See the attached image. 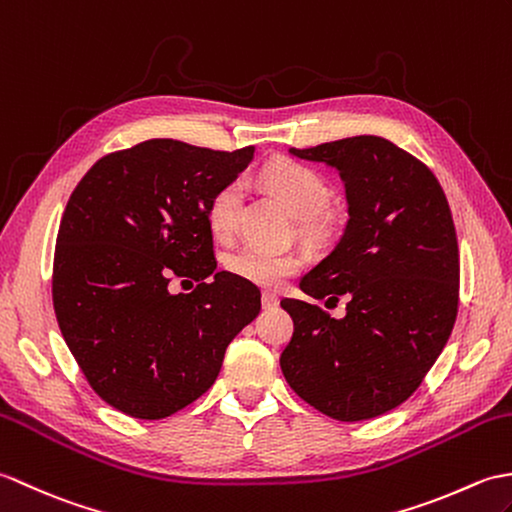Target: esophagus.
I'll list each match as a JSON object with an SVG mask.
<instances>
[{
    "label": "esophagus",
    "mask_w": 512,
    "mask_h": 512,
    "mask_svg": "<svg viewBox=\"0 0 512 512\" xmlns=\"http://www.w3.org/2000/svg\"><path fill=\"white\" fill-rule=\"evenodd\" d=\"M278 304V295L274 291H263V306L265 309H271V306Z\"/></svg>",
    "instance_id": "esophagus-1"
}]
</instances>
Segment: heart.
I'll use <instances>...</instances> for the list:
<instances>
[{"instance_id":"obj_1","label":"heart","mask_w":512,"mask_h":512,"mask_svg":"<svg viewBox=\"0 0 512 512\" xmlns=\"http://www.w3.org/2000/svg\"><path fill=\"white\" fill-rule=\"evenodd\" d=\"M260 181L287 203V208L309 227H317L331 203V188L317 170L293 160H276L260 170ZM243 203V181L232 179L214 192L208 203V223L217 236L236 230ZM234 276L260 287H278L300 269V256L260 245H241L225 256Z\"/></svg>"}]
</instances>
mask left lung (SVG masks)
Segmentation results:
<instances>
[{
	"instance_id": "8db88e82",
	"label": "left lung",
	"mask_w": 512,
	"mask_h": 512,
	"mask_svg": "<svg viewBox=\"0 0 512 512\" xmlns=\"http://www.w3.org/2000/svg\"><path fill=\"white\" fill-rule=\"evenodd\" d=\"M339 170L348 223L300 289L326 304L285 298L293 337L280 368L291 390L344 423L405 403L445 348L458 315L460 254L449 201L436 175L377 135L289 149Z\"/></svg>"
}]
</instances>
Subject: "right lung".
Instances as JSON below:
<instances>
[{
  "label": "right lung",
  "instance_id": "right-lung-1",
  "mask_svg": "<svg viewBox=\"0 0 512 512\" xmlns=\"http://www.w3.org/2000/svg\"><path fill=\"white\" fill-rule=\"evenodd\" d=\"M254 151L146 140L100 157L67 201L52 267L56 322L92 390L122 414L160 420L197 401L260 313L254 282L214 271L208 223L212 195ZM173 277L200 285L173 296Z\"/></svg>",
  "mask_w": 512,
  "mask_h": 512
}]
</instances>
